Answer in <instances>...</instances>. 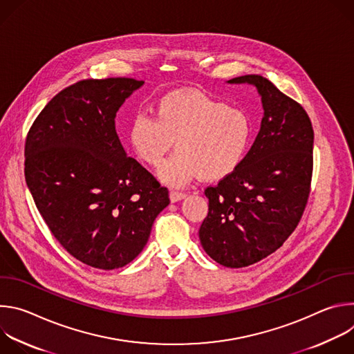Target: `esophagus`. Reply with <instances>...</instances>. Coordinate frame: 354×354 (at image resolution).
Wrapping results in <instances>:
<instances>
[{"label":"esophagus","instance_id":"esophagus-1","mask_svg":"<svg viewBox=\"0 0 354 354\" xmlns=\"http://www.w3.org/2000/svg\"><path fill=\"white\" fill-rule=\"evenodd\" d=\"M185 197H186V193H183V192L171 190V193H169V198H171L172 203H176V201H179V200H182Z\"/></svg>","mask_w":354,"mask_h":354}]
</instances>
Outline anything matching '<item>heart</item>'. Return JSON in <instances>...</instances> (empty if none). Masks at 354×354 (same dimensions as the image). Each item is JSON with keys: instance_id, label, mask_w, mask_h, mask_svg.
<instances>
[{"instance_id": "obj_1", "label": "heart", "mask_w": 354, "mask_h": 354, "mask_svg": "<svg viewBox=\"0 0 354 354\" xmlns=\"http://www.w3.org/2000/svg\"><path fill=\"white\" fill-rule=\"evenodd\" d=\"M250 140L252 122L245 111L194 91L165 93L154 118L138 113L129 127L133 151L149 167H158L175 142L176 153L158 171L172 186L231 175L245 160Z\"/></svg>"}]
</instances>
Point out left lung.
<instances>
[{"mask_svg": "<svg viewBox=\"0 0 354 354\" xmlns=\"http://www.w3.org/2000/svg\"><path fill=\"white\" fill-rule=\"evenodd\" d=\"M255 85L263 106L261 130L242 164L205 190L209 214L198 230L206 254L225 268L269 257L298 225L310 196L314 130L298 102L262 75L228 84Z\"/></svg>", "mask_w": 354, "mask_h": 354, "instance_id": "8db88e82", "label": "left lung"}]
</instances>
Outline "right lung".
I'll list each match as a JSON object with an SVG mask.
<instances>
[{"mask_svg":"<svg viewBox=\"0 0 354 354\" xmlns=\"http://www.w3.org/2000/svg\"><path fill=\"white\" fill-rule=\"evenodd\" d=\"M144 81H78L59 92L25 142V179L62 246L102 270L123 268L144 249L168 189L127 157L115 127L124 100Z\"/></svg>","mask_w":354,"mask_h":354,"instance_id":"add662e5","label":"right lung"}]
</instances>
